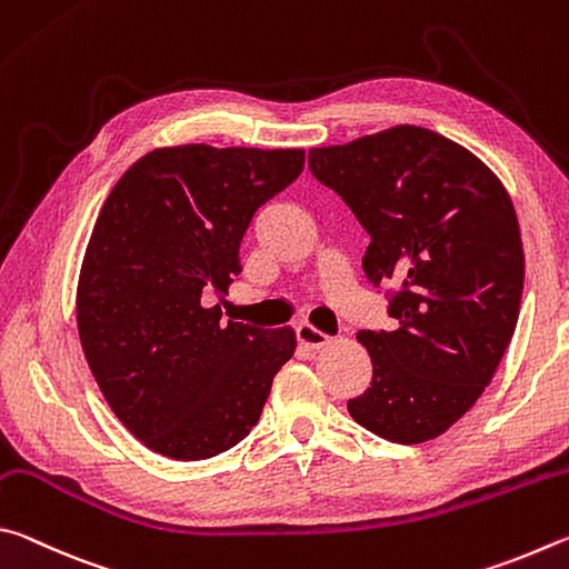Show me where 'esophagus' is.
Returning a JSON list of instances; mask_svg holds the SVG:
<instances>
[{
	"label": "esophagus",
	"mask_w": 569,
	"mask_h": 569,
	"mask_svg": "<svg viewBox=\"0 0 569 569\" xmlns=\"http://www.w3.org/2000/svg\"><path fill=\"white\" fill-rule=\"evenodd\" d=\"M295 332H297V342L305 345V347H312V350H320V347L330 342V335L320 332L310 322H300V325H297Z\"/></svg>",
	"instance_id": "1"
}]
</instances>
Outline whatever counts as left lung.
Returning <instances> with one entry per match:
<instances>
[{
  "label": "left lung",
  "instance_id": "1",
  "mask_svg": "<svg viewBox=\"0 0 569 569\" xmlns=\"http://www.w3.org/2000/svg\"><path fill=\"white\" fill-rule=\"evenodd\" d=\"M310 169L370 234L367 279L397 284L395 330L357 335L372 385L347 410L390 442L435 440L480 400L515 335L525 252L512 199L470 149L415 124L310 149Z\"/></svg>",
  "mask_w": 569,
  "mask_h": 569
}]
</instances>
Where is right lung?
I'll use <instances>...</instances> for the list:
<instances>
[{
    "label": "right lung",
    "instance_id": "add662e5",
    "mask_svg": "<svg viewBox=\"0 0 569 569\" xmlns=\"http://www.w3.org/2000/svg\"><path fill=\"white\" fill-rule=\"evenodd\" d=\"M302 149L182 144L144 154L104 199L77 284L79 342L129 432L164 457L242 442L295 355L292 327L222 322L259 207L300 177Z\"/></svg>",
    "mask_w": 569,
    "mask_h": 569
}]
</instances>
